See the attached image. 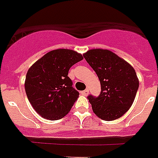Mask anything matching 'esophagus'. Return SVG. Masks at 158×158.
<instances>
[{
    "label": "esophagus",
    "instance_id": "1",
    "mask_svg": "<svg viewBox=\"0 0 158 158\" xmlns=\"http://www.w3.org/2000/svg\"><path fill=\"white\" fill-rule=\"evenodd\" d=\"M89 90H88V89H85V90H84V91H82L81 93V95H83V96H88V95H89Z\"/></svg>",
    "mask_w": 158,
    "mask_h": 158
}]
</instances>
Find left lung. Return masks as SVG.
<instances>
[{
  "label": "left lung",
  "instance_id": "8db88e82",
  "mask_svg": "<svg viewBox=\"0 0 158 158\" xmlns=\"http://www.w3.org/2000/svg\"><path fill=\"white\" fill-rule=\"evenodd\" d=\"M96 72L101 85L97 97L89 95L93 112L105 121L120 118L135 100L139 81L135 69L108 50L93 49L83 54Z\"/></svg>",
  "mask_w": 158,
  "mask_h": 158
}]
</instances>
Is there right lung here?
Returning a JSON list of instances; mask_svg holds the SVG:
<instances>
[{
	"label": "right lung",
	"mask_w": 158,
	"mask_h": 158,
	"mask_svg": "<svg viewBox=\"0 0 158 158\" xmlns=\"http://www.w3.org/2000/svg\"><path fill=\"white\" fill-rule=\"evenodd\" d=\"M82 59L76 51L58 49L43 55L29 68L25 92L35 111L43 118L58 120L70 111L79 93L73 88L68 73Z\"/></svg>",
	"instance_id": "obj_1"
}]
</instances>
